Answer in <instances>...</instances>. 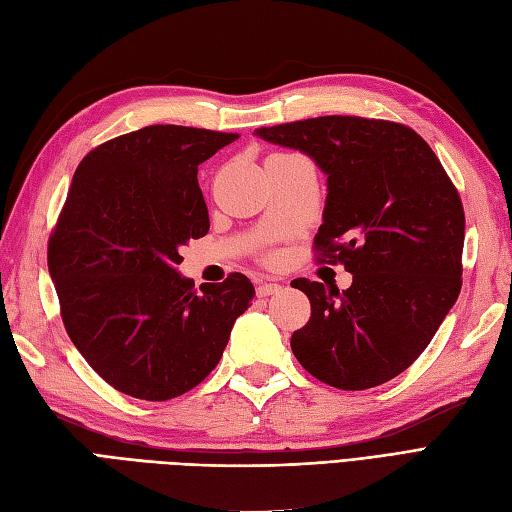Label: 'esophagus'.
<instances>
[{
  "label": "esophagus",
  "instance_id": "1",
  "mask_svg": "<svg viewBox=\"0 0 512 512\" xmlns=\"http://www.w3.org/2000/svg\"><path fill=\"white\" fill-rule=\"evenodd\" d=\"M282 291V284L276 282H260L256 286V295L258 297H269V295H278Z\"/></svg>",
  "mask_w": 512,
  "mask_h": 512
}]
</instances>
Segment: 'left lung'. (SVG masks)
I'll return each instance as SVG.
<instances>
[{
	"label": "left lung",
	"instance_id": "obj_1",
	"mask_svg": "<svg viewBox=\"0 0 512 512\" xmlns=\"http://www.w3.org/2000/svg\"><path fill=\"white\" fill-rule=\"evenodd\" d=\"M328 176L317 263H341L350 289L297 278L310 319L291 350L310 376L365 391L426 350L463 286L465 210L441 160L404 123L328 115L258 128Z\"/></svg>",
	"mask_w": 512,
	"mask_h": 512
}]
</instances>
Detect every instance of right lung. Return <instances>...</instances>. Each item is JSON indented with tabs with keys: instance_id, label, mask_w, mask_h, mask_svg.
<instances>
[{
	"instance_id": "right-lung-1",
	"label": "right lung",
	"mask_w": 512,
	"mask_h": 512,
	"mask_svg": "<svg viewBox=\"0 0 512 512\" xmlns=\"http://www.w3.org/2000/svg\"><path fill=\"white\" fill-rule=\"evenodd\" d=\"M239 134L147 126L82 158L49 234L65 330L112 389L165 402L217 367L254 297L243 273L182 278L180 247L210 228L197 167Z\"/></svg>"
}]
</instances>
